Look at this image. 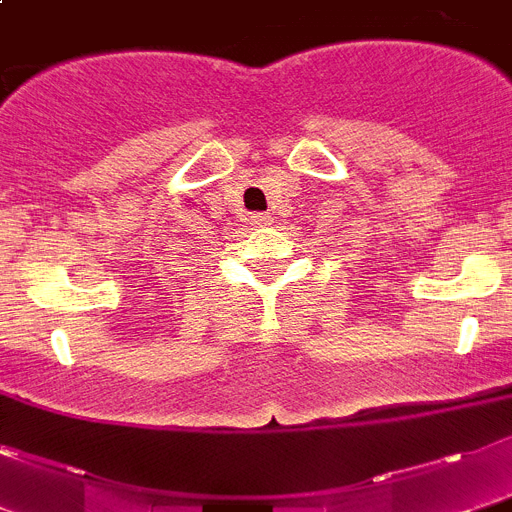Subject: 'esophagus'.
I'll return each mask as SVG.
<instances>
[{"mask_svg":"<svg viewBox=\"0 0 512 512\" xmlns=\"http://www.w3.org/2000/svg\"><path fill=\"white\" fill-rule=\"evenodd\" d=\"M270 222H273V219L267 214H252V224H255V227H267Z\"/></svg>","mask_w":512,"mask_h":512,"instance_id":"obj_1","label":"esophagus"}]
</instances>
